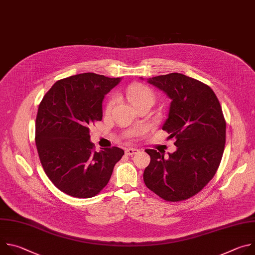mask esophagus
<instances>
[{"instance_id": "obj_1", "label": "esophagus", "mask_w": 255, "mask_h": 255, "mask_svg": "<svg viewBox=\"0 0 255 255\" xmlns=\"http://www.w3.org/2000/svg\"><path fill=\"white\" fill-rule=\"evenodd\" d=\"M138 151H139V150H138V149H135V148H127V149L125 150V152H126V154H127V155H133V154H136Z\"/></svg>"}]
</instances>
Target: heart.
Wrapping results in <instances>:
<instances>
[{
    "instance_id": "b5f03b06",
    "label": "heart",
    "mask_w": 255,
    "mask_h": 255,
    "mask_svg": "<svg viewBox=\"0 0 255 255\" xmlns=\"http://www.w3.org/2000/svg\"><path fill=\"white\" fill-rule=\"evenodd\" d=\"M128 99L134 108H136L140 105H143V104H151L152 105L154 103V94L148 87L137 84V85L131 86L128 89ZM115 100H116V97H112L110 100H109V102L107 103V106H106L107 111L111 110L114 103H115ZM142 131H143V128L138 126V127L132 128L129 131H127L126 136L134 137V136L139 135Z\"/></svg>"
}]
</instances>
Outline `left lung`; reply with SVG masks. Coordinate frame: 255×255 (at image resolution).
Returning <instances> with one entry per match:
<instances>
[{
  "instance_id": "1",
  "label": "left lung",
  "mask_w": 255,
  "mask_h": 255,
  "mask_svg": "<svg viewBox=\"0 0 255 255\" xmlns=\"http://www.w3.org/2000/svg\"><path fill=\"white\" fill-rule=\"evenodd\" d=\"M147 81L171 100L162 129L175 138L177 149L168 157L145 150L150 163L144 183L167 202L185 201L201 192L220 165L226 141L222 108L208 85L185 75L172 72Z\"/></svg>"
}]
</instances>
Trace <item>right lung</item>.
Instances as JSON below:
<instances>
[{
	"mask_svg": "<svg viewBox=\"0 0 255 255\" xmlns=\"http://www.w3.org/2000/svg\"><path fill=\"white\" fill-rule=\"evenodd\" d=\"M121 81L86 72L57 81L39 104L35 142L42 167L61 192L75 198L97 196L109 183L124 150L99 152L90 127L103 118L102 102Z\"/></svg>",
	"mask_w": 255,
	"mask_h": 255,
	"instance_id": "obj_1",
	"label": "right lung"
}]
</instances>
